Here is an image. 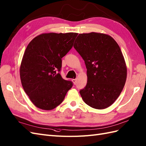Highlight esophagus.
<instances>
[{"label":"esophagus","instance_id":"esophagus-1","mask_svg":"<svg viewBox=\"0 0 146 146\" xmlns=\"http://www.w3.org/2000/svg\"><path fill=\"white\" fill-rule=\"evenodd\" d=\"M72 81H73L74 84H76V82H77V80H76V79H73Z\"/></svg>","mask_w":146,"mask_h":146}]
</instances>
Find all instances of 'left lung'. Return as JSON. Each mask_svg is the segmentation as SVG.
Masks as SVG:
<instances>
[{"instance_id":"left-lung-1","label":"left lung","mask_w":146,"mask_h":146,"mask_svg":"<svg viewBox=\"0 0 146 146\" xmlns=\"http://www.w3.org/2000/svg\"><path fill=\"white\" fill-rule=\"evenodd\" d=\"M73 47L87 68V83L80 91L83 101L95 109L109 107L119 97L127 79L119 46L110 35L91 32L79 34Z\"/></svg>"}]
</instances>
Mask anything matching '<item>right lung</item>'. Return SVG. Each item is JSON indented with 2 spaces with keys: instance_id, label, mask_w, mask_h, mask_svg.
Here are the masks:
<instances>
[{
  "instance_id": "right-lung-1",
  "label": "right lung",
  "mask_w": 146,
  "mask_h": 146,
  "mask_svg": "<svg viewBox=\"0 0 146 146\" xmlns=\"http://www.w3.org/2000/svg\"><path fill=\"white\" fill-rule=\"evenodd\" d=\"M77 33L43 34L26 49L20 66L25 92L38 108L51 110L63 102L73 82L62 78V58L72 48Z\"/></svg>"
}]
</instances>
